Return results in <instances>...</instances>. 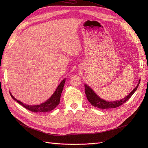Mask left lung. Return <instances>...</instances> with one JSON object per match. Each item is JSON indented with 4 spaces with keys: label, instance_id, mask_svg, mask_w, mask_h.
Wrapping results in <instances>:
<instances>
[{
    "label": "left lung",
    "instance_id": "obj_1",
    "mask_svg": "<svg viewBox=\"0 0 148 148\" xmlns=\"http://www.w3.org/2000/svg\"><path fill=\"white\" fill-rule=\"evenodd\" d=\"M140 82V79L139 80L137 86L133 90H132L127 97L120 100L115 101H107L100 98L99 97H98L94 92V91L89 86H88L86 84H84L85 94L86 95L88 100L93 106L99 108H102V109L116 108L121 106L124 103H125L127 101H128L131 98V97L134 94V93L136 91L137 88L138 87Z\"/></svg>",
    "mask_w": 148,
    "mask_h": 148
}]
</instances>
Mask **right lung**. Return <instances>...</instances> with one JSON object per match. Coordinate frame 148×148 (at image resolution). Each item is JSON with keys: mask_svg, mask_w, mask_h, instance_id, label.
<instances>
[{"mask_svg": "<svg viewBox=\"0 0 148 148\" xmlns=\"http://www.w3.org/2000/svg\"><path fill=\"white\" fill-rule=\"evenodd\" d=\"M65 80L66 79H64L63 80H62L60 83L59 84V86L56 88L55 92L53 93V94L51 96V97L48 99L45 102L41 103L40 105H35V106H29L25 104H23L22 102L20 101L19 100H17L16 98H15L13 95H12L11 93H10V95L11 97L16 101L19 103L20 105L26 108V109L33 112H50L52 110H53L54 108H55L60 103V98L61 96V94L62 92V90H63L64 86V84L65 83Z\"/></svg>", "mask_w": 148, "mask_h": 148, "instance_id": "1", "label": "right lung"}]
</instances>
